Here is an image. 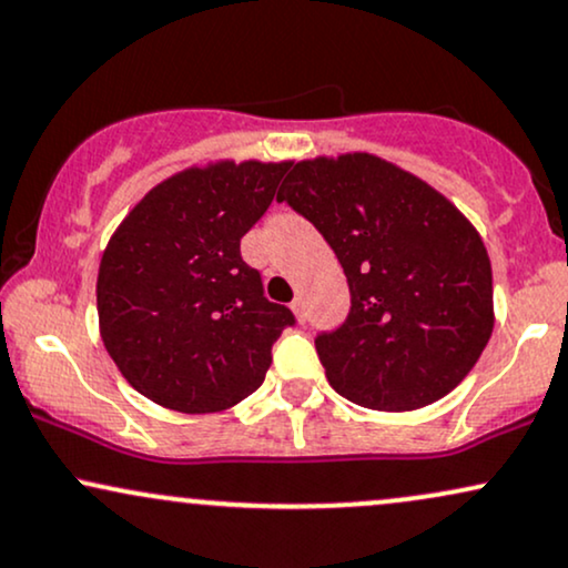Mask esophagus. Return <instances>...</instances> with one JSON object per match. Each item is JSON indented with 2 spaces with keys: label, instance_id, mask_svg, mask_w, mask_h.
<instances>
[{
  "label": "esophagus",
  "instance_id": "34e87169",
  "mask_svg": "<svg viewBox=\"0 0 568 568\" xmlns=\"http://www.w3.org/2000/svg\"><path fill=\"white\" fill-rule=\"evenodd\" d=\"M292 313H295V316H297V321H300V324H305V318H307V313H305V303H303V297H295V300H292Z\"/></svg>",
  "mask_w": 568,
  "mask_h": 568
}]
</instances>
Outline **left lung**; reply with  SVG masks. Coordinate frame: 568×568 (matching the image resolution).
<instances>
[{
    "label": "left lung",
    "instance_id": "obj_1",
    "mask_svg": "<svg viewBox=\"0 0 568 568\" xmlns=\"http://www.w3.org/2000/svg\"><path fill=\"white\" fill-rule=\"evenodd\" d=\"M276 200L324 234L347 276L345 324L316 337L328 384L389 413L458 387L495 324L493 268L466 215L368 152L292 165Z\"/></svg>",
    "mask_w": 568,
    "mask_h": 568
}]
</instances>
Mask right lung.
I'll list each match as a JSON object with an SVG mask.
<instances>
[{
  "instance_id": "obj_1",
  "label": "right lung",
  "mask_w": 568,
  "mask_h": 568,
  "mask_svg": "<svg viewBox=\"0 0 568 568\" xmlns=\"http://www.w3.org/2000/svg\"><path fill=\"white\" fill-rule=\"evenodd\" d=\"M290 163L186 168L144 194L104 247L100 334L125 382L179 413L242 403L271 347L295 324L263 295L240 242L263 219Z\"/></svg>"
}]
</instances>
